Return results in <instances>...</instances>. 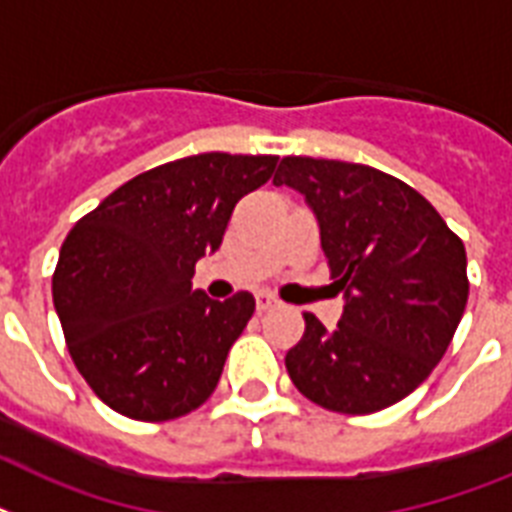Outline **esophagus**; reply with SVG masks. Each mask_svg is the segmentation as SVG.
I'll use <instances>...</instances> for the list:
<instances>
[{"label":"esophagus","instance_id":"34e87169","mask_svg":"<svg viewBox=\"0 0 512 512\" xmlns=\"http://www.w3.org/2000/svg\"><path fill=\"white\" fill-rule=\"evenodd\" d=\"M255 302H257V310H260V313H265V310H270V307L281 305V299H278L276 294H270V292H257Z\"/></svg>","mask_w":512,"mask_h":512}]
</instances>
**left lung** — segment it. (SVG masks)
I'll use <instances>...</instances> for the list:
<instances>
[{
	"mask_svg": "<svg viewBox=\"0 0 512 512\" xmlns=\"http://www.w3.org/2000/svg\"><path fill=\"white\" fill-rule=\"evenodd\" d=\"M273 184L305 194L344 313H305L286 371L315 405L368 415L405 400L450 347L468 302L465 247L429 199L371 165L284 157Z\"/></svg>",
	"mask_w": 512,
	"mask_h": 512,
	"instance_id": "left-lung-1",
	"label": "left lung"
}]
</instances>
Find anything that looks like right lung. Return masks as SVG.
<instances>
[{"label":"right lung","instance_id":"add662e5","mask_svg":"<svg viewBox=\"0 0 512 512\" xmlns=\"http://www.w3.org/2000/svg\"><path fill=\"white\" fill-rule=\"evenodd\" d=\"M276 155L205 152L139 173L70 228L52 276L54 310L78 373L134 421H173L215 392L255 297L191 289L223 242L236 202Z\"/></svg>","mask_w":512,"mask_h":512}]
</instances>
